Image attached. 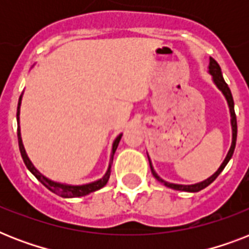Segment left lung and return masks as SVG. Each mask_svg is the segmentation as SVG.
Wrapping results in <instances>:
<instances>
[{
	"instance_id": "left-lung-1",
	"label": "left lung",
	"mask_w": 249,
	"mask_h": 249,
	"mask_svg": "<svg viewBox=\"0 0 249 249\" xmlns=\"http://www.w3.org/2000/svg\"><path fill=\"white\" fill-rule=\"evenodd\" d=\"M209 73L213 76V81L218 86V89L224 93L225 98H226V101L229 103V108H230V115H231V126H232V143H231V147L229 150L228 152V156H226V159L224 160V163L221 164V166L218 168L216 173L213 174L212 177H209L208 179H205V181L200 182V183H196V185H174V183H168V182L163 181L161 178L156 174V172L154 170L151 165V161H150V158H148V161H150V168H151V173L152 176L158 179L159 182L164 183L166 187H170V189H174V190H179V191H189V193H197V191H200V190L205 189L207 186H209L212 183L214 179H216L220 173L224 170V168L226 166V164L229 163V160L231 159L232 154H234V150H235V143H236V132H238V125H236V115H235V111H234V99H232V95H231V91L229 89L228 84L225 83L224 77H222V72H221V67L220 64L217 63L216 60L211 58L209 59Z\"/></svg>"
}]
</instances>
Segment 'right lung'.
<instances>
[{
  "label": "right lung",
  "instance_id": "obj_1",
  "mask_svg": "<svg viewBox=\"0 0 249 249\" xmlns=\"http://www.w3.org/2000/svg\"><path fill=\"white\" fill-rule=\"evenodd\" d=\"M20 101H21V95L19 98V103H18V111H17V116H18V142H19V150H20L21 158H23V161H24L25 166L31 170V173L35 176V177L38 179V181L45 186V187H48L50 191L53 193L58 194L60 196L63 197H77V196H85L88 194L93 193V191H97V190L102 189L103 186L108 182L109 174H111V165H112V160H113V154L116 151L117 146H119V142L121 140V134L117 137L115 142H113L112 146V154H111V161H109V166L108 170H107V173L105 174V177L101 178L99 181L91 182V183H88V185H83V186H68V185H60V183H56V182H53L50 179H48L46 177H44L42 174L38 172V170L32 165V163L29 161L28 156L25 154V150L23 147V143H21V138H20V129H19V108H20Z\"/></svg>",
  "mask_w": 249,
  "mask_h": 249
}]
</instances>
